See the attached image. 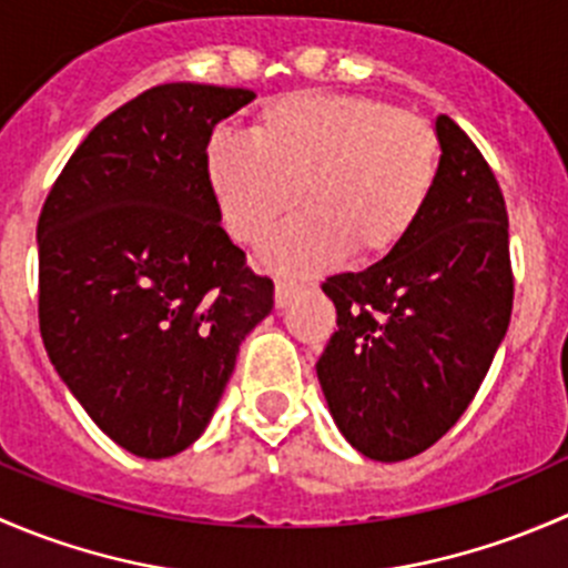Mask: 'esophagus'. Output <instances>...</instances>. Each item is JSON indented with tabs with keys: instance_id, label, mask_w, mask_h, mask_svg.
Returning a JSON list of instances; mask_svg holds the SVG:
<instances>
[{
	"instance_id": "obj_1",
	"label": "esophagus",
	"mask_w": 568,
	"mask_h": 568,
	"mask_svg": "<svg viewBox=\"0 0 568 568\" xmlns=\"http://www.w3.org/2000/svg\"><path fill=\"white\" fill-rule=\"evenodd\" d=\"M296 294H300V285L285 283V280H277V285H274V305L283 311V307H288V302L294 300Z\"/></svg>"
}]
</instances>
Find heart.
Returning <instances> with one entry per match:
<instances>
[{"instance_id":"1","label":"heart","mask_w":568,"mask_h":568,"mask_svg":"<svg viewBox=\"0 0 568 568\" xmlns=\"http://www.w3.org/2000/svg\"><path fill=\"white\" fill-rule=\"evenodd\" d=\"M439 142L417 114L359 95L294 93L255 114L247 136L214 134L203 175L227 236L263 247L266 266L316 274L352 252L379 261L412 231L437 186Z\"/></svg>"}]
</instances>
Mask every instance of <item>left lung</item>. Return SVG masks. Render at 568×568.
<instances>
[{
    "instance_id": "1",
    "label": "left lung",
    "mask_w": 568,
    "mask_h": 568,
    "mask_svg": "<svg viewBox=\"0 0 568 568\" xmlns=\"http://www.w3.org/2000/svg\"><path fill=\"white\" fill-rule=\"evenodd\" d=\"M439 173L412 236L363 272L326 277L337 332L316 363L352 448L404 462L432 448L478 393L514 305L508 214L497 178L439 114Z\"/></svg>"
}]
</instances>
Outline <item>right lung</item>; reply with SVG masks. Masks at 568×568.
I'll list each match as a JSON object with an SVG mask.
<instances>
[{"mask_svg":"<svg viewBox=\"0 0 568 568\" xmlns=\"http://www.w3.org/2000/svg\"><path fill=\"white\" fill-rule=\"evenodd\" d=\"M255 99L173 82L101 120L38 220V318L51 365L109 439L142 459L209 426L274 283L220 225L203 175L214 125Z\"/></svg>","mask_w":568,"mask_h":568,"instance_id":"1","label":"right lung"}]
</instances>
